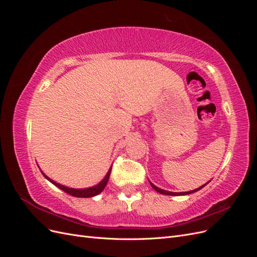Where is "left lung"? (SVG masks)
I'll use <instances>...</instances> for the list:
<instances>
[{
	"label": "left lung",
	"mask_w": 257,
	"mask_h": 257,
	"mask_svg": "<svg viewBox=\"0 0 257 257\" xmlns=\"http://www.w3.org/2000/svg\"><path fill=\"white\" fill-rule=\"evenodd\" d=\"M209 182H207L205 185H207ZM150 184H151V186L152 188L157 191V192H159V193H161V194H165V195H173V196H178V195H188V194H191V193H194V192H196V191H198V190H200V189H203L205 185H203V186H200V188H198V189H196V190H193V191H190V192H182V193H174V192H168V191H165V190H162V189H160V188H158V186H155L153 183H151L150 182Z\"/></svg>",
	"instance_id": "8db88e82"
}]
</instances>
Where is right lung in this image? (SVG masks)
<instances>
[{"label":"right lung","instance_id":"add662e5","mask_svg":"<svg viewBox=\"0 0 257 257\" xmlns=\"http://www.w3.org/2000/svg\"><path fill=\"white\" fill-rule=\"evenodd\" d=\"M110 173H111V168L109 169V172L107 173L106 177H105V178L103 179V180L100 181L97 185L92 186V188H89V189H80V190H78V189H69V188H66V186H64V185H61V184H59V183H57V182L52 181L51 179H49L46 175H44V176H45L46 178H47L51 183H53L54 185L58 186V188L61 189L62 191H64L65 193L69 194V195L75 196V197H92V196L97 195V194H99L100 192H102V191L105 189V186H106V184H107V182H108V179H109Z\"/></svg>","mask_w":257,"mask_h":257}]
</instances>
